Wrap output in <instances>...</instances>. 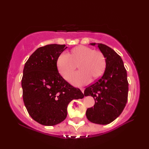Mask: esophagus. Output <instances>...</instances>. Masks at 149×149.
<instances>
[{
  "instance_id": "obj_1",
  "label": "esophagus",
  "mask_w": 149,
  "mask_h": 149,
  "mask_svg": "<svg viewBox=\"0 0 149 149\" xmlns=\"http://www.w3.org/2000/svg\"><path fill=\"white\" fill-rule=\"evenodd\" d=\"M80 90H81V91H82V92H83V93H84V88H81Z\"/></svg>"
}]
</instances>
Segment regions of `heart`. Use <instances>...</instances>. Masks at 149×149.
Segmentation results:
<instances>
[{"mask_svg":"<svg viewBox=\"0 0 149 149\" xmlns=\"http://www.w3.org/2000/svg\"><path fill=\"white\" fill-rule=\"evenodd\" d=\"M77 65L79 71L74 73L70 81L75 86L87 84L90 78L100 77L105 68V58L99 50L79 45L71 50L70 53L63 52L57 59V67L63 77L68 80Z\"/></svg>","mask_w":149,"mask_h":149,"instance_id":"1","label":"heart"}]
</instances>
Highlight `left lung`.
Here are the masks:
<instances>
[{
  "label": "left lung",
  "instance_id": "8db88e82",
  "mask_svg": "<svg viewBox=\"0 0 149 149\" xmlns=\"http://www.w3.org/2000/svg\"><path fill=\"white\" fill-rule=\"evenodd\" d=\"M97 45L106 61L104 74L99 80L84 90L85 96H91L95 101L93 107L86 110L88 120L92 123L106 125L118 118L127 101V72L120 56L115 50L102 43Z\"/></svg>",
  "mask_w": 149,
  "mask_h": 149
}]
</instances>
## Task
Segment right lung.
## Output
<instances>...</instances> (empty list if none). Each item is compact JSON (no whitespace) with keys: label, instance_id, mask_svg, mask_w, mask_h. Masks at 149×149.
Masks as SVG:
<instances>
[{"label":"right lung","instance_id":"add662e5","mask_svg":"<svg viewBox=\"0 0 149 149\" xmlns=\"http://www.w3.org/2000/svg\"><path fill=\"white\" fill-rule=\"evenodd\" d=\"M67 48L50 44L36 49L25 64L22 79L23 100L29 115L43 125L58 124L67 116V106L84 95L62 77L57 59Z\"/></svg>","mask_w":149,"mask_h":149}]
</instances>
